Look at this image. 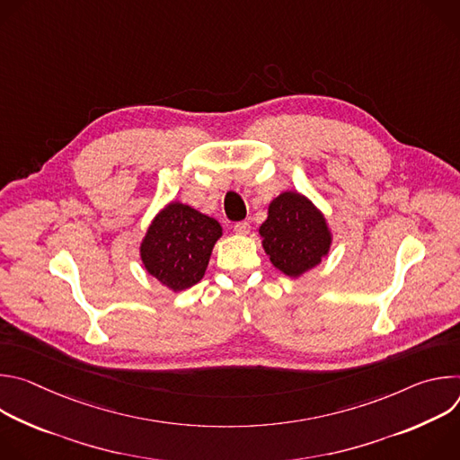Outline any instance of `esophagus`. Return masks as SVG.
I'll use <instances>...</instances> for the list:
<instances>
[{
  "mask_svg": "<svg viewBox=\"0 0 460 460\" xmlns=\"http://www.w3.org/2000/svg\"><path fill=\"white\" fill-rule=\"evenodd\" d=\"M249 229H251V226H249V222H236L234 224V233L236 234H247L249 233Z\"/></svg>",
  "mask_w": 460,
  "mask_h": 460,
  "instance_id": "esophagus-1",
  "label": "esophagus"
}]
</instances>
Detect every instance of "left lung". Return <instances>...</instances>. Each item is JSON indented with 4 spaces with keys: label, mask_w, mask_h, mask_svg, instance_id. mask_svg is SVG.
Wrapping results in <instances>:
<instances>
[{
    "label": "left lung",
    "mask_w": 460,
    "mask_h": 460,
    "mask_svg": "<svg viewBox=\"0 0 460 460\" xmlns=\"http://www.w3.org/2000/svg\"><path fill=\"white\" fill-rule=\"evenodd\" d=\"M258 236L271 264L291 279L316 268L333 243L323 213L298 190H284L271 200Z\"/></svg>",
    "instance_id": "left-lung-1"
}]
</instances>
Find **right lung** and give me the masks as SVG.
<instances>
[{"instance_id":"obj_1","label":"right lung","mask_w":460,"mask_h":460,"mask_svg":"<svg viewBox=\"0 0 460 460\" xmlns=\"http://www.w3.org/2000/svg\"><path fill=\"white\" fill-rule=\"evenodd\" d=\"M222 234L218 220L172 200L151 220L140 242V260L162 286L174 293L185 291L204 279Z\"/></svg>"}]
</instances>
